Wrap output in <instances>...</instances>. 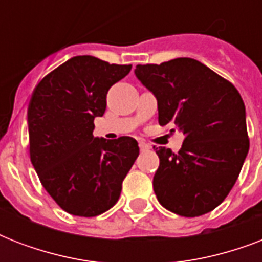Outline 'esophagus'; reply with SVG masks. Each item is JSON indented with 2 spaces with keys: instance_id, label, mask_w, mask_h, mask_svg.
Masks as SVG:
<instances>
[{
  "instance_id": "obj_1",
  "label": "esophagus",
  "mask_w": 262,
  "mask_h": 262,
  "mask_svg": "<svg viewBox=\"0 0 262 262\" xmlns=\"http://www.w3.org/2000/svg\"><path fill=\"white\" fill-rule=\"evenodd\" d=\"M139 147H140V149H141V151H147V149H149V148H151V145H149V144H147V143H144V141H140Z\"/></svg>"
}]
</instances>
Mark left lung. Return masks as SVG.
Masks as SVG:
<instances>
[{"mask_svg": "<svg viewBox=\"0 0 262 262\" xmlns=\"http://www.w3.org/2000/svg\"><path fill=\"white\" fill-rule=\"evenodd\" d=\"M136 77L155 95L159 123L183 133L177 154L156 149L154 190L166 209L185 217L223 203L249 152L246 111L230 81L193 58L137 65Z\"/></svg>", "mask_w": 262, "mask_h": 262, "instance_id": "left-lung-1", "label": "left lung"}]
</instances>
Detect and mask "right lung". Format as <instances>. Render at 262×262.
<instances>
[{"instance_id": "add662e5", "label": "right lung", "mask_w": 262, "mask_h": 262, "mask_svg": "<svg viewBox=\"0 0 262 262\" xmlns=\"http://www.w3.org/2000/svg\"><path fill=\"white\" fill-rule=\"evenodd\" d=\"M132 65L77 55L43 77L27 113L30 158L43 187L63 211L92 217L118 201L122 181L139 156L132 137H94L113 84Z\"/></svg>"}]
</instances>
